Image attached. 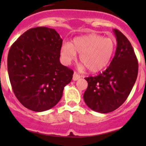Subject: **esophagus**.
Returning a JSON list of instances; mask_svg holds the SVG:
<instances>
[{
  "label": "esophagus",
  "mask_w": 146,
  "mask_h": 146,
  "mask_svg": "<svg viewBox=\"0 0 146 146\" xmlns=\"http://www.w3.org/2000/svg\"><path fill=\"white\" fill-rule=\"evenodd\" d=\"M80 78H81V76H80V75H78V73H76V72H75L74 74H73V80L76 81V80H78V79H80Z\"/></svg>",
  "instance_id": "34e87169"
}]
</instances>
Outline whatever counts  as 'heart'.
I'll use <instances>...</instances> for the list:
<instances>
[{
  "instance_id": "b5f03b06",
  "label": "heart",
  "mask_w": 146,
  "mask_h": 146,
  "mask_svg": "<svg viewBox=\"0 0 146 146\" xmlns=\"http://www.w3.org/2000/svg\"><path fill=\"white\" fill-rule=\"evenodd\" d=\"M115 42L110 37H104L97 34L78 36L71 44L64 43L61 54L65 64H69L79 54L82 68L90 72L97 73L104 69L110 61L115 50Z\"/></svg>"
}]
</instances>
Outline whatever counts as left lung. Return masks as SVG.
I'll list each match as a JSON object with an SVG mask.
<instances>
[{"mask_svg":"<svg viewBox=\"0 0 146 146\" xmlns=\"http://www.w3.org/2000/svg\"><path fill=\"white\" fill-rule=\"evenodd\" d=\"M113 32L117 44L110 66L95 77L85 78L88 86L84 101L91 110L102 114L114 111L126 101L138 76V61L130 42L118 29Z\"/></svg>","mask_w":146,"mask_h":146,"instance_id":"8db88e82","label":"left lung"}]
</instances>
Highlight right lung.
<instances>
[{
  "mask_svg": "<svg viewBox=\"0 0 146 146\" xmlns=\"http://www.w3.org/2000/svg\"><path fill=\"white\" fill-rule=\"evenodd\" d=\"M62 42L55 29L38 27L26 31L10 47L8 72L13 90L32 111L54 107L71 81L73 71L60 62Z\"/></svg>",
  "mask_w": 146,
  "mask_h": 146,
  "instance_id": "add662e5",
  "label": "right lung"
}]
</instances>
